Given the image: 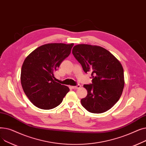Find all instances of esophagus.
Segmentation results:
<instances>
[{
    "instance_id": "1",
    "label": "esophagus",
    "mask_w": 146,
    "mask_h": 146,
    "mask_svg": "<svg viewBox=\"0 0 146 146\" xmlns=\"http://www.w3.org/2000/svg\"><path fill=\"white\" fill-rule=\"evenodd\" d=\"M80 87H81V86H80V85H77V86H72V88L73 89H79V88H80Z\"/></svg>"
}]
</instances>
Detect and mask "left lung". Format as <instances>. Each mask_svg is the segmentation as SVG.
Here are the masks:
<instances>
[{"instance_id":"1","label":"left lung","mask_w":146,"mask_h":146,"mask_svg":"<svg viewBox=\"0 0 146 146\" xmlns=\"http://www.w3.org/2000/svg\"><path fill=\"white\" fill-rule=\"evenodd\" d=\"M72 53L85 73L91 72L92 84L84 85L88 95L81 99L89 112L101 113L110 110L119 99L124 87V69L112 53L98 45L78 44Z\"/></svg>"}]
</instances>
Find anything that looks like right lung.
Here are the masks:
<instances>
[{"mask_svg": "<svg viewBox=\"0 0 146 146\" xmlns=\"http://www.w3.org/2000/svg\"><path fill=\"white\" fill-rule=\"evenodd\" d=\"M74 44L50 43L36 48L26 57L21 68L22 87L37 108L51 110L59 105L68 87L55 81L54 72L70 54Z\"/></svg>", "mask_w": 146, "mask_h": 146, "instance_id": "right-lung-1", "label": "right lung"}]
</instances>
